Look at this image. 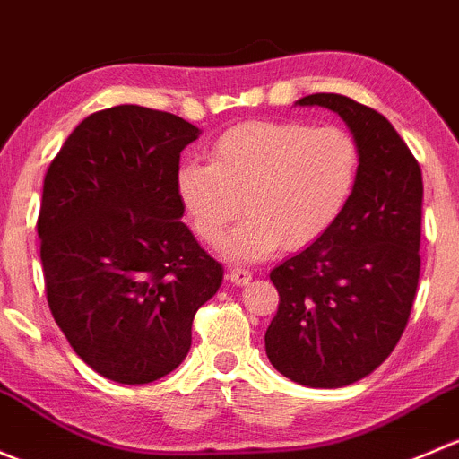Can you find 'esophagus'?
I'll return each mask as SVG.
<instances>
[{
    "label": "esophagus",
    "mask_w": 459,
    "mask_h": 459,
    "mask_svg": "<svg viewBox=\"0 0 459 459\" xmlns=\"http://www.w3.org/2000/svg\"><path fill=\"white\" fill-rule=\"evenodd\" d=\"M230 281L234 282V285H247L249 281H252V272L245 267H231L230 269Z\"/></svg>",
    "instance_id": "obj_1"
}]
</instances>
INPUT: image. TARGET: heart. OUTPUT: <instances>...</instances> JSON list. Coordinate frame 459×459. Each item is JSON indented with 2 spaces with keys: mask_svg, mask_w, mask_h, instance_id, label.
<instances>
[{
  "mask_svg": "<svg viewBox=\"0 0 459 459\" xmlns=\"http://www.w3.org/2000/svg\"><path fill=\"white\" fill-rule=\"evenodd\" d=\"M360 174L349 132L302 121H245L221 132L210 163H183L177 196L198 238L219 245L240 210L223 252L254 263L285 245L305 249L338 223ZM244 205H239V201Z\"/></svg>",
  "mask_w": 459,
  "mask_h": 459,
  "instance_id": "b5f03b06",
  "label": "heart"
}]
</instances>
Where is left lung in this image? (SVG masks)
I'll return each mask as SVG.
<instances>
[{
    "label": "left lung",
    "instance_id": "1",
    "mask_svg": "<svg viewBox=\"0 0 459 459\" xmlns=\"http://www.w3.org/2000/svg\"><path fill=\"white\" fill-rule=\"evenodd\" d=\"M300 106L338 112L360 150L351 201L327 234L272 269L269 362L290 380L340 389L380 367L409 323L420 278L422 169L373 108L333 92Z\"/></svg>",
    "mask_w": 459,
    "mask_h": 459
}]
</instances>
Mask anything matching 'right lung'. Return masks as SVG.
<instances>
[{"instance_id":"1","label":"right lung","mask_w":459,"mask_h":459,"mask_svg":"<svg viewBox=\"0 0 459 459\" xmlns=\"http://www.w3.org/2000/svg\"><path fill=\"white\" fill-rule=\"evenodd\" d=\"M201 134L169 112L115 106L50 160L37 234L46 299L79 358L119 385L177 369L223 264L181 221V150Z\"/></svg>"}]
</instances>
